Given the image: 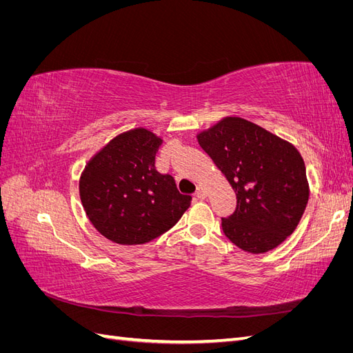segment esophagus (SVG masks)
Masks as SVG:
<instances>
[{"label": "esophagus", "instance_id": "1", "mask_svg": "<svg viewBox=\"0 0 353 353\" xmlns=\"http://www.w3.org/2000/svg\"><path fill=\"white\" fill-rule=\"evenodd\" d=\"M206 194H208V193H206L205 187H201V185L197 187V191H196V197H197V199H205Z\"/></svg>", "mask_w": 353, "mask_h": 353}]
</instances>
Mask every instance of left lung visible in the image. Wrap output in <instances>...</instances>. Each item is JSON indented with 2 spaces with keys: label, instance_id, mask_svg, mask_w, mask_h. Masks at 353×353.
I'll return each mask as SVG.
<instances>
[{
  "label": "left lung",
  "instance_id": "1",
  "mask_svg": "<svg viewBox=\"0 0 353 353\" xmlns=\"http://www.w3.org/2000/svg\"><path fill=\"white\" fill-rule=\"evenodd\" d=\"M200 147L237 194L223 234L249 253L275 249L296 230L309 199L305 162L297 148L241 117H223L197 135Z\"/></svg>",
  "mask_w": 353,
  "mask_h": 353
}]
</instances>
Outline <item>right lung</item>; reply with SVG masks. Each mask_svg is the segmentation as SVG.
<instances>
[{
	"mask_svg": "<svg viewBox=\"0 0 353 353\" xmlns=\"http://www.w3.org/2000/svg\"><path fill=\"white\" fill-rule=\"evenodd\" d=\"M162 138L145 128L114 137L91 157L79 179L88 219L117 244H144L172 228L190 208L174 176L156 170Z\"/></svg>",
	"mask_w": 353,
	"mask_h": 353,
	"instance_id": "add662e5",
	"label": "right lung"
}]
</instances>
